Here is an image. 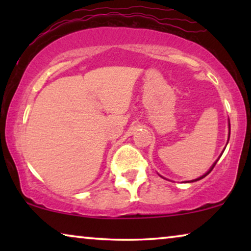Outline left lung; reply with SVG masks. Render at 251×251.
Here are the masks:
<instances>
[{"instance_id":"1","label":"left lung","mask_w":251,"mask_h":251,"mask_svg":"<svg viewBox=\"0 0 251 251\" xmlns=\"http://www.w3.org/2000/svg\"><path fill=\"white\" fill-rule=\"evenodd\" d=\"M229 133H231V125H229V120H228V139H229ZM228 139H227V143H228ZM226 145H227V144H226ZM224 151H225V149H224ZM224 151H223V152H224ZM223 152H222V154H223ZM222 154H221V155H219V157H221V156H222ZM219 157H218V159H217V160H216V161H215V162H214V164H212V166L210 167V169H209V170L207 171V173H205L204 175H202V176H200V177H199V178H197V179H193V180H191V181H186V183H193V181L200 180V179H202V178H204L205 176H207V175H209V174H210V171H211L212 169H214V167L216 166V163H217V161L219 160Z\"/></svg>"}]
</instances>
